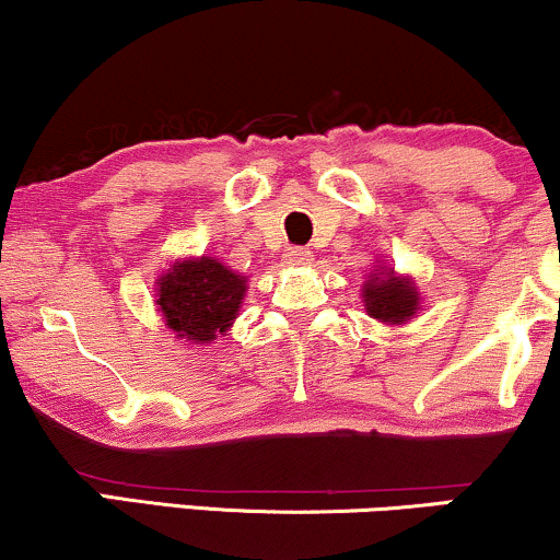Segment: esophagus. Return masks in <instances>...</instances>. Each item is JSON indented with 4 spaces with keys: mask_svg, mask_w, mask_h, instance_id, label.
Returning a JSON list of instances; mask_svg holds the SVG:
<instances>
[{
    "mask_svg": "<svg viewBox=\"0 0 560 560\" xmlns=\"http://www.w3.org/2000/svg\"><path fill=\"white\" fill-rule=\"evenodd\" d=\"M310 260H313V255H310L307 247H292V250L284 255L287 266H307Z\"/></svg>",
    "mask_w": 560,
    "mask_h": 560,
    "instance_id": "obj_1",
    "label": "esophagus"
}]
</instances>
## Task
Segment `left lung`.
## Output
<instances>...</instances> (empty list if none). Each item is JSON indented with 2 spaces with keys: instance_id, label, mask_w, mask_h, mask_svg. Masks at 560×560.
I'll use <instances>...</instances> for the list:
<instances>
[{
  "instance_id": "1",
  "label": "left lung",
  "mask_w": 560,
  "mask_h": 560,
  "mask_svg": "<svg viewBox=\"0 0 560 560\" xmlns=\"http://www.w3.org/2000/svg\"><path fill=\"white\" fill-rule=\"evenodd\" d=\"M362 302L370 318L388 323V326H401L412 320L420 310V294L412 279L396 276L394 268H375L362 284Z\"/></svg>"
}]
</instances>
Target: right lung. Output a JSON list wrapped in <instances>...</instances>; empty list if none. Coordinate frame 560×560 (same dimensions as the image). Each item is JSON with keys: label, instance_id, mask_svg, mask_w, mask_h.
Listing matches in <instances>:
<instances>
[{"label": "right lung", "instance_id": "add662e5", "mask_svg": "<svg viewBox=\"0 0 560 560\" xmlns=\"http://www.w3.org/2000/svg\"><path fill=\"white\" fill-rule=\"evenodd\" d=\"M156 287V305L177 339L208 347L237 318L247 279L203 255L174 262L159 276Z\"/></svg>", "mask_w": 560, "mask_h": 560}]
</instances>
